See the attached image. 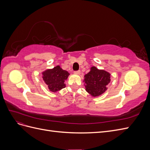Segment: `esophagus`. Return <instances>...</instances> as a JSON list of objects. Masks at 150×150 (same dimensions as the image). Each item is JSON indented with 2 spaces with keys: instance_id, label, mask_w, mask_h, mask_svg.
I'll list each match as a JSON object with an SVG mask.
<instances>
[{
  "instance_id": "34e87169",
  "label": "esophagus",
  "mask_w": 150,
  "mask_h": 150,
  "mask_svg": "<svg viewBox=\"0 0 150 150\" xmlns=\"http://www.w3.org/2000/svg\"><path fill=\"white\" fill-rule=\"evenodd\" d=\"M81 73V71H74V74H77V75H79Z\"/></svg>"
}]
</instances>
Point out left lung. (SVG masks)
Returning <instances> with one entry per match:
<instances>
[{"instance_id": "left-lung-1", "label": "left lung", "mask_w": 150, "mask_h": 150, "mask_svg": "<svg viewBox=\"0 0 150 150\" xmlns=\"http://www.w3.org/2000/svg\"><path fill=\"white\" fill-rule=\"evenodd\" d=\"M111 74L103 69L92 66L90 71L84 76L86 91L92 97H98L108 89L107 86L111 82Z\"/></svg>"}]
</instances>
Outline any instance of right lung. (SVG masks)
I'll list each match as a JSON object with an SVG mask.
<instances>
[{
    "label": "right lung",
    "instance_id": "right-lung-1",
    "mask_svg": "<svg viewBox=\"0 0 150 150\" xmlns=\"http://www.w3.org/2000/svg\"><path fill=\"white\" fill-rule=\"evenodd\" d=\"M42 78L50 91L56 93L58 91L66 88L65 81L67 79L69 73L63 70L59 66L52 69H47L42 72Z\"/></svg>",
    "mask_w": 150,
    "mask_h": 150
}]
</instances>
